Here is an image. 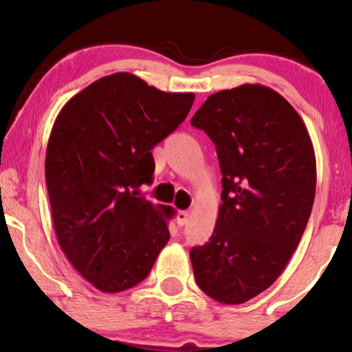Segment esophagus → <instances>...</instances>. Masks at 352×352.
<instances>
[{
    "label": "esophagus",
    "instance_id": "esophagus-1",
    "mask_svg": "<svg viewBox=\"0 0 352 352\" xmlns=\"http://www.w3.org/2000/svg\"><path fill=\"white\" fill-rule=\"evenodd\" d=\"M176 221H177V226H186L189 223V211H179L176 216Z\"/></svg>",
    "mask_w": 352,
    "mask_h": 352
}]
</instances>
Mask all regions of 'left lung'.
Segmentation results:
<instances>
[{
	"instance_id": "1",
	"label": "left lung",
	"mask_w": 352,
	"mask_h": 352,
	"mask_svg": "<svg viewBox=\"0 0 352 352\" xmlns=\"http://www.w3.org/2000/svg\"><path fill=\"white\" fill-rule=\"evenodd\" d=\"M214 142L223 175L218 219L190 250L197 285L242 305L277 280L305 232L316 195V155L306 124L263 85L211 94L190 120Z\"/></svg>"
}]
</instances>
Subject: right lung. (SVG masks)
<instances>
[{
    "instance_id": "obj_1",
    "label": "right lung",
    "mask_w": 352,
    "mask_h": 352,
    "mask_svg": "<svg viewBox=\"0 0 352 352\" xmlns=\"http://www.w3.org/2000/svg\"><path fill=\"white\" fill-rule=\"evenodd\" d=\"M194 99L120 72L57 115L45 165L52 223L72 266L100 292L142 282L170 240L175 210L152 205L139 187L152 182V148L184 122Z\"/></svg>"
}]
</instances>
